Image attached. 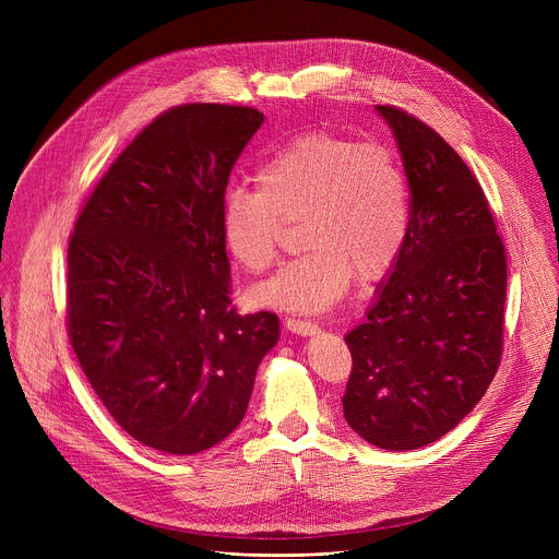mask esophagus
Here are the masks:
<instances>
[{"label":"esophagus","instance_id":"esophagus-1","mask_svg":"<svg viewBox=\"0 0 559 559\" xmlns=\"http://www.w3.org/2000/svg\"><path fill=\"white\" fill-rule=\"evenodd\" d=\"M285 328L292 332V334H298V336H311L318 332V325L311 323V321H302V318H285Z\"/></svg>","mask_w":559,"mask_h":559}]
</instances>
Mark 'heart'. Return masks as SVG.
Returning <instances> with one entry per match:
<instances>
[{
    "mask_svg": "<svg viewBox=\"0 0 559 559\" xmlns=\"http://www.w3.org/2000/svg\"><path fill=\"white\" fill-rule=\"evenodd\" d=\"M257 186L227 188L221 229L229 257L250 274L267 272L283 223L298 221L302 250L254 300L289 311H323L352 278L373 283L401 257L409 231V186L395 152L378 141L313 130L270 154Z\"/></svg>",
    "mask_w": 559,
    "mask_h": 559,
    "instance_id": "b5f03b06",
    "label": "heart"
}]
</instances>
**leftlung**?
Wrapping results in <instances>:
<instances>
[{
    "mask_svg": "<svg viewBox=\"0 0 559 559\" xmlns=\"http://www.w3.org/2000/svg\"><path fill=\"white\" fill-rule=\"evenodd\" d=\"M409 183V231L367 321L345 343L349 427L409 451L449 433L485 395L504 345L507 254L483 186L425 121L376 106Z\"/></svg>",
    "mask_w": 559,
    "mask_h": 559,
    "instance_id": "8db88e82",
    "label": "left lung"
}]
</instances>
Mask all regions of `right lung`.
Here are the masks:
<instances>
[{
	"label": "right lung",
	"mask_w": 559,
	"mask_h": 559,
	"mask_svg": "<svg viewBox=\"0 0 559 559\" xmlns=\"http://www.w3.org/2000/svg\"><path fill=\"white\" fill-rule=\"evenodd\" d=\"M263 123L250 106L183 104L117 156L68 243L66 330L115 423L192 455L243 420L278 316L231 305L221 205Z\"/></svg>",
	"instance_id": "1"
}]
</instances>
